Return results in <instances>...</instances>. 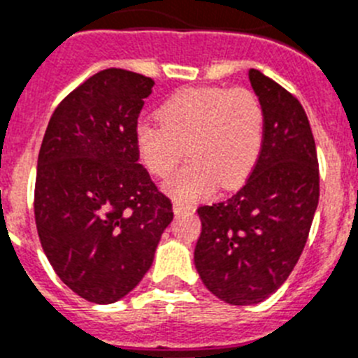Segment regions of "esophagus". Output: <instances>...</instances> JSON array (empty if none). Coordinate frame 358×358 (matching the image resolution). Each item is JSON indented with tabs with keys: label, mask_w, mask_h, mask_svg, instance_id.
Returning <instances> with one entry per match:
<instances>
[{
	"label": "esophagus",
	"mask_w": 358,
	"mask_h": 358,
	"mask_svg": "<svg viewBox=\"0 0 358 358\" xmlns=\"http://www.w3.org/2000/svg\"><path fill=\"white\" fill-rule=\"evenodd\" d=\"M173 212H175L176 215L189 214V212H194V207H192V205H187V203L176 201L175 205H173Z\"/></svg>",
	"instance_id": "esophagus-1"
}]
</instances>
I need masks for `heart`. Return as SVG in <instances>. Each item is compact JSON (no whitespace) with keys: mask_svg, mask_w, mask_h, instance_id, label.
<instances>
[{"mask_svg":"<svg viewBox=\"0 0 358 358\" xmlns=\"http://www.w3.org/2000/svg\"><path fill=\"white\" fill-rule=\"evenodd\" d=\"M158 123L135 128L141 162L155 176H167L183 155L191 160L164 182V192L182 203L243 185L251 175L266 135V110L250 89H182L160 105Z\"/></svg>","mask_w":358,"mask_h":358,"instance_id":"1","label":"heart"}]
</instances>
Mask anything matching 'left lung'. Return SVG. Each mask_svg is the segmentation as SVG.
<instances>
[{
    "label": "left lung",
    "instance_id": "obj_1",
    "mask_svg": "<svg viewBox=\"0 0 358 358\" xmlns=\"http://www.w3.org/2000/svg\"><path fill=\"white\" fill-rule=\"evenodd\" d=\"M266 110V135L250 178L227 201L198 208L194 266L230 305H257L294 269L320 201L314 135L301 103L260 71H248Z\"/></svg>",
    "mask_w": 358,
    "mask_h": 358
}]
</instances>
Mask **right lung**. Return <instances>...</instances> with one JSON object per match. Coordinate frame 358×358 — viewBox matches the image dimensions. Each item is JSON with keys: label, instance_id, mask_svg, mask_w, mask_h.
I'll return each instance as SVG.
<instances>
[{"label": "right lung", "instance_id": "1", "mask_svg": "<svg viewBox=\"0 0 358 358\" xmlns=\"http://www.w3.org/2000/svg\"><path fill=\"white\" fill-rule=\"evenodd\" d=\"M153 85L127 69L99 71L55 108L38 151V239L59 278L92 303L137 287L173 221L135 146Z\"/></svg>", "mask_w": 358, "mask_h": 358}]
</instances>
